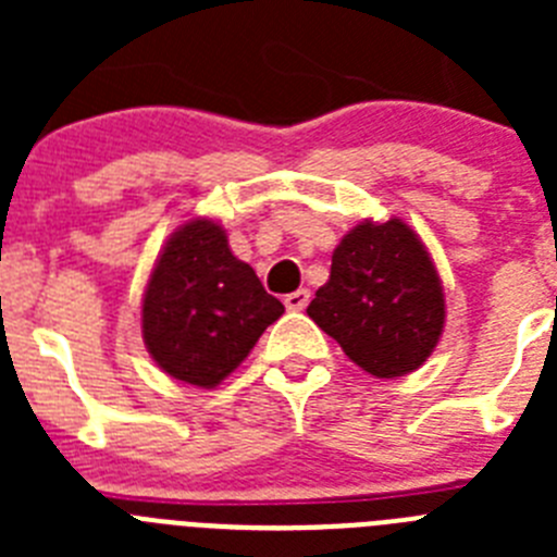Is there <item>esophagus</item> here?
<instances>
[{"label": "esophagus", "mask_w": 557, "mask_h": 557, "mask_svg": "<svg viewBox=\"0 0 557 557\" xmlns=\"http://www.w3.org/2000/svg\"><path fill=\"white\" fill-rule=\"evenodd\" d=\"M309 298H312L309 289H295V293H289L287 298H284V307H287L289 312H301V309H307Z\"/></svg>", "instance_id": "1"}]
</instances>
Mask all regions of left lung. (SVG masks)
<instances>
[{"label": "left lung", "mask_w": 557, "mask_h": 557, "mask_svg": "<svg viewBox=\"0 0 557 557\" xmlns=\"http://www.w3.org/2000/svg\"><path fill=\"white\" fill-rule=\"evenodd\" d=\"M307 314L362 371L405 376L424 366L441 339L444 287L410 225L366 220L334 248L329 282Z\"/></svg>", "instance_id": "obj_1"}]
</instances>
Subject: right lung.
I'll return each instance as SVG.
<instances>
[{"instance_id": "obj_1", "label": "right lung", "mask_w": 557, "mask_h": 557, "mask_svg": "<svg viewBox=\"0 0 557 557\" xmlns=\"http://www.w3.org/2000/svg\"><path fill=\"white\" fill-rule=\"evenodd\" d=\"M284 304L239 262L214 220H189L166 239L141 301V337L172 379L218 387L250 354Z\"/></svg>"}]
</instances>
